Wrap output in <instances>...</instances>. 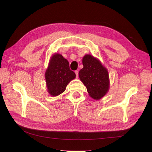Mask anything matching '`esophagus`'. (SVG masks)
<instances>
[{
  "label": "esophagus",
  "instance_id": "34e87169",
  "mask_svg": "<svg viewBox=\"0 0 152 152\" xmlns=\"http://www.w3.org/2000/svg\"><path fill=\"white\" fill-rule=\"evenodd\" d=\"M75 74H76V77H78V71H75Z\"/></svg>",
  "mask_w": 152,
  "mask_h": 152
}]
</instances>
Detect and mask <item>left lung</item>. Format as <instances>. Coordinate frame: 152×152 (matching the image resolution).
<instances>
[{
  "mask_svg": "<svg viewBox=\"0 0 152 152\" xmlns=\"http://www.w3.org/2000/svg\"><path fill=\"white\" fill-rule=\"evenodd\" d=\"M83 68L79 72V77L92 98L99 99L107 93L110 87L108 70L101 62L90 54L83 58Z\"/></svg>",
  "mask_w": 152,
  "mask_h": 152,
  "instance_id": "obj_1",
  "label": "left lung"
}]
</instances>
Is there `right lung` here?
I'll return each mask as SVG.
<instances>
[{"instance_id":"1","label":"right lung","mask_w":152,"mask_h":152,"mask_svg":"<svg viewBox=\"0 0 152 152\" xmlns=\"http://www.w3.org/2000/svg\"><path fill=\"white\" fill-rule=\"evenodd\" d=\"M75 77L76 74L70 69L68 61L61 54L53 55L45 73L48 93L53 96H58Z\"/></svg>"}]
</instances>
